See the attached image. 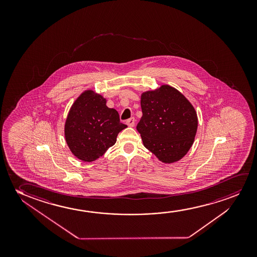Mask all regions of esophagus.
Instances as JSON below:
<instances>
[{"instance_id":"obj_1","label":"esophagus","mask_w":257,"mask_h":257,"mask_svg":"<svg viewBox=\"0 0 257 257\" xmlns=\"http://www.w3.org/2000/svg\"><path fill=\"white\" fill-rule=\"evenodd\" d=\"M126 124L128 126L134 127L135 125V118L134 117H131L129 119H127Z\"/></svg>"}]
</instances>
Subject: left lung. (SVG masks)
Returning a JSON list of instances; mask_svg holds the SVG:
<instances>
[{
	"label": "left lung",
	"instance_id": "obj_1",
	"mask_svg": "<svg viewBox=\"0 0 257 257\" xmlns=\"http://www.w3.org/2000/svg\"><path fill=\"white\" fill-rule=\"evenodd\" d=\"M143 115L137 124L145 148L165 163L183 158L193 144L197 113L184 95L163 85L141 95Z\"/></svg>",
	"mask_w": 257,
	"mask_h": 257
}]
</instances>
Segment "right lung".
<instances>
[{
  "mask_svg": "<svg viewBox=\"0 0 257 257\" xmlns=\"http://www.w3.org/2000/svg\"><path fill=\"white\" fill-rule=\"evenodd\" d=\"M115 109L91 90L74 102L67 116L65 137L71 152L83 162L95 161L116 143L119 132L126 128Z\"/></svg>",
  "mask_w": 257,
  "mask_h": 257,
  "instance_id": "right-lung-1",
  "label": "right lung"
}]
</instances>
